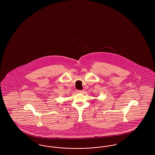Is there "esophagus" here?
I'll list each match as a JSON object with an SVG mask.
<instances>
[{"label": "esophagus", "instance_id": "1", "mask_svg": "<svg viewBox=\"0 0 155 155\" xmlns=\"http://www.w3.org/2000/svg\"><path fill=\"white\" fill-rule=\"evenodd\" d=\"M77 92H78V93H81V94H82V93L84 92V91H83V90H77Z\"/></svg>", "mask_w": 155, "mask_h": 155}]
</instances>
